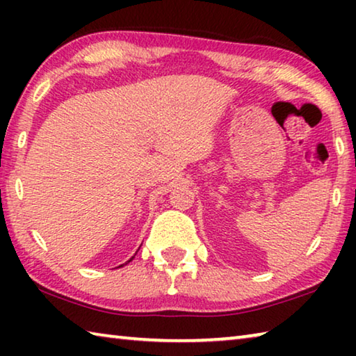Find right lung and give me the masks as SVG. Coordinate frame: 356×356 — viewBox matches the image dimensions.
I'll return each mask as SVG.
<instances>
[{"instance_id":"add662e5","label":"right lung","mask_w":356,"mask_h":356,"mask_svg":"<svg viewBox=\"0 0 356 356\" xmlns=\"http://www.w3.org/2000/svg\"><path fill=\"white\" fill-rule=\"evenodd\" d=\"M131 259H134V257H131ZM131 259H130V261H131ZM130 261H129V262H130ZM120 267H122V265H120Z\"/></svg>"}]
</instances>
